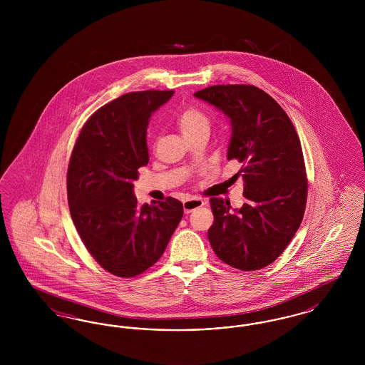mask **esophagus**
<instances>
[{
  "label": "esophagus",
  "mask_w": 365,
  "mask_h": 365,
  "mask_svg": "<svg viewBox=\"0 0 365 365\" xmlns=\"http://www.w3.org/2000/svg\"><path fill=\"white\" fill-rule=\"evenodd\" d=\"M208 202L201 200V198H189V200H185L183 201V210L185 213H190L195 208H200V207H204L207 205Z\"/></svg>",
  "instance_id": "esophagus-1"
}]
</instances>
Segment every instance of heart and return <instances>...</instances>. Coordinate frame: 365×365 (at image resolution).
Listing matches in <instances>:
<instances>
[{"label": "heart", "instance_id": "1", "mask_svg": "<svg viewBox=\"0 0 365 365\" xmlns=\"http://www.w3.org/2000/svg\"><path fill=\"white\" fill-rule=\"evenodd\" d=\"M176 122L183 137H187L204 130L209 131V120L207 115L197 108H187L183 112H180Z\"/></svg>", "mask_w": 365, "mask_h": 365}]
</instances>
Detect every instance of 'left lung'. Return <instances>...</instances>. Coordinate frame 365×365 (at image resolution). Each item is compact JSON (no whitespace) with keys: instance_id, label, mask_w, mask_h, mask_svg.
<instances>
[{"instance_id":"obj_1","label":"left lung","mask_w":365,"mask_h":365,"mask_svg":"<svg viewBox=\"0 0 365 365\" xmlns=\"http://www.w3.org/2000/svg\"><path fill=\"white\" fill-rule=\"evenodd\" d=\"M194 97L228 118L227 160L243 164L246 202L231 209L227 200H210L209 242L228 265L261 269L283 253L304 217L308 186L299 138L282 106L259 87L219 85Z\"/></svg>"}]
</instances>
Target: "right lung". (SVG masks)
<instances>
[{
  "label": "right lung",
  "instance_id": "obj_1",
  "mask_svg": "<svg viewBox=\"0 0 365 365\" xmlns=\"http://www.w3.org/2000/svg\"><path fill=\"white\" fill-rule=\"evenodd\" d=\"M173 96V90L123 94L87 120L72 150L67 175L72 222L90 255L120 278L152 267L183 216L182 202L173 197L139 205L134 194L138 170L149 161L150 116Z\"/></svg>",
  "mask_w": 365,
  "mask_h": 365
}]
</instances>
